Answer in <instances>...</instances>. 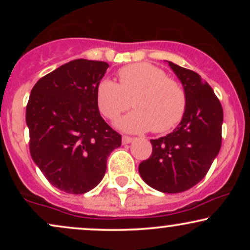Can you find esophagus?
<instances>
[{"label": "esophagus", "mask_w": 250, "mask_h": 250, "mask_svg": "<svg viewBox=\"0 0 250 250\" xmlns=\"http://www.w3.org/2000/svg\"><path fill=\"white\" fill-rule=\"evenodd\" d=\"M135 139H133V137H130V136H123L122 137V143L123 145H128V143H131L134 141Z\"/></svg>", "instance_id": "34e87169"}]
</instances>
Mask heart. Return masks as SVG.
Here are the masks:
<instances>
[{"instance_id": "1", "label": "heart", "mask_w": 250, "mask_h": 250, "mask_svg": "<svg viewBox=\"0 0 250 250\" xmlns=\"http://www.w3.org/2000/svg\"><path fill=\"white\" fill-rule=\"evenodd\" d=\"M117 75L119 84L109 79L97 84L96 102L103 116L115 120L127 110L131 100L136 109L116 122L120 129L166 133L182 120L187 108L185 89L162 69L149 63H134L121 68Z\"/></svg>"}]
</instances>
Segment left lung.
Listing matches in <instances>:
<instances>
[{"label":"left lung","instance_id":"left-lung-1","mask_svg":"<svg viewBox=\"0 0 250 250\" xmlns=\"http://www.w3.org/2000/svg\"><path fill=\"white\" fill-rule=\"evenodd\" d=\"M166 62L182 83L187 108L170 134L150 140L153 153L140 163L139 173L151 188L176 194L197 185L219 154L223 110L214 90L199 74Z\"/></svg>","mask_w":250,"mask_h":250}]
</instances>
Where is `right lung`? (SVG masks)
I'll return each mask as SVG.
<instances>
[{"mask_svg":"<svg viewBox=\"0 0 250 250\" xmlns=\"http://www.w3.org/2000/svg\"><path fill=\"white\" fill-rule=\"evenodd\" d=\"M109 67L79 59L40 79L25 110L34 162L54 187L84 194L101 182L121 135L102 119L96 88Z\"/></svg>","mask_w":250,"mask_h":250,"instance_id":"add662e5","label":"right lung"}]
</instances>
